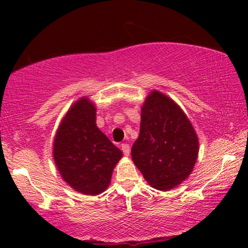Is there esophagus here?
<instances>
[{"label": "esophagus", "instance_id": "34e87169", "mask_svg": "<svg viewBox=\"0 0 248 248\" xmlns=\"http://www.w3.org/2000/svg\"><path fill=\"white\" fill-rule=\"evenodd\" d=\"M121 149L122 151H123V154L125 155H130V152H131V149H130V145H128L127 143H123L121 145Z\"/></svg>", "mask_w": 248, "mask_h": 248}]
</instances>
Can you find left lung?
Listing matches in <instances>:
<instances>
[{"mask_svg": "<svg viewBox=\"0 0 248 248\" xmlns=\"http://www.w3.org/2000/svg\"><path fill=\"white\" fill-rule=\"evenodd\" d=\"M131 154L149 185L168 191L191 175L199 154L198 135L181 107L155 90L141 108L140 134Z\"/></svg>", "mask_w": 248, "mask_h": 248, "instance_id": "obj_1", "label": "left lung"}]
</instances>
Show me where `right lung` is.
<instances>
[{"mask_svg":"<svg viewBox=\"0 0 248 248\" xmlns=\"http://www.w3.org/2000/svg\"><path fill=\"white\" fill-rule=\"evenodd\" d=\"M53 157L61 176L74 191L98 195L110 184L122 151L96 125L94 105L82 97L72 105L54 139Z\"/></svg>","mask_w":248,"mask_h":248,"instance_id":"obj_1","label":"right lung"}]
</instances>
